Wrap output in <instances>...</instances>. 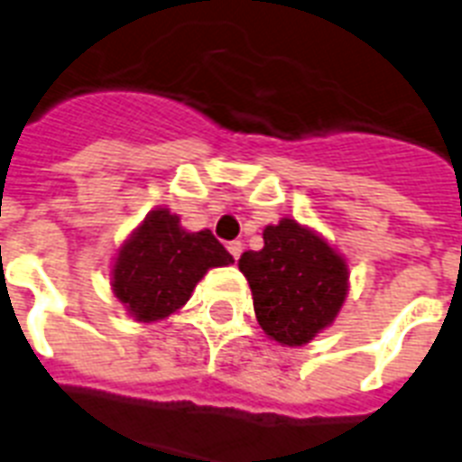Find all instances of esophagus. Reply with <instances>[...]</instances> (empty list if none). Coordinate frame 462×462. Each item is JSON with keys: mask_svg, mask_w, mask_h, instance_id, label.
<instances>
[{"mask_svg": "<svg viewBox=\"0 0 462 462\" xmlns=\"http://www.w3.org/2000/svg\"><path fill=\"white\" fill-rule=\"evenodd\" d=\"M242 249H245V246H242V242H237V239H235V242H230V245H227V252H230V256L235 261L239 259V256H242Z\"/></svg>", "mask_w": 462, "mask_h": 462, "instance_id": "esophagus-1", "label": "esophagus"}]
</instances>
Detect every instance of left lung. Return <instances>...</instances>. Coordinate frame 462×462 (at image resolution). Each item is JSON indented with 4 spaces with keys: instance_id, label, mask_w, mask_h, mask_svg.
<instances>
[{
    "instance_id": "left-lung-1",
    "label": "left lung",
    "mask_w": 462,
    "mask_h": 462,
    "mask_svg": "<svg viewBox=\"0 0 462 462\" xmlns=\"http://www.w3.org/2000/svg\"><path fill=\"white\" fill-rule=\"evenodd\" d=\"M254 311L266 336L304 345L333 323L347 295V266L319 235L290 217L263 230V249L245 252Z\"/></svg>"
}]
</instances>
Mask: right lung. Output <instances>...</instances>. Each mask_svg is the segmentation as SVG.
Here are the masks:
<instances>
[{"mask_svg":"<svg viewBox=\"0 0 462 462\" xmlns=\"http://www.w3.org/2000/svg\"><path fill=\"white\" fill-rule=\"evenodd\" d=\"M232 263L210 230L184 232L167 208L148 213L119 249L112 290L136 321H160L191 297L208 268Z\"/></svg>","mask_w":462,"mask_h":462,"instance_id":"add662e5","label":"right lung"}]
</instances>
